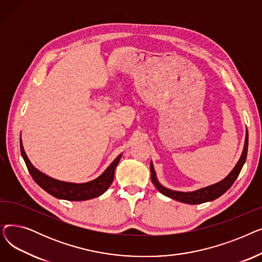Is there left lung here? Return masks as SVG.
I'll return each mask as SVG.
<instances>
[{
    "mask_svg": "<svg viewBox=\"0 0 262 262\" xmlns=\"http://www.w3.org/2000/svg\"><path fill=\"white\" fill-rule=\"evenodd\" d=\"M247 146H249V133H247V130H246L244 147L242 150L241 157L238 160L235 168H233L230 171V173L221 182L215 183V184L207 186V187L201 188L199 190L191 191V192H183V191L171 190L169 188H166L164 186H162L159 183L158 178L156 176V172H155L152 161H150V166H149L150 180H152V183L154 184V186L156 187V189L160 192V193H162L163 195H166L170 199H173L175 201L182 202L185 204H190V205H196V204H202V203H206V202H211V201L220 198L221 195H223L237 180V177L239 176V173L241 172V169L246 160Z\"/></svg>",
    "mask_w": 262,
    "mask_h": 262,
    "instance_id": "obj_1",
    "label": "left lung"
}]
</instances>
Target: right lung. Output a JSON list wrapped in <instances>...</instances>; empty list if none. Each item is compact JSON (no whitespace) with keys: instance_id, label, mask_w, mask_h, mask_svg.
Returning <instances> with one entry per match:
<instances>
[{"instance_id":"add662e5","label":"right lung","mask_w":262,"mask_h":262,"mask_svg":"<svg viewBox=\"0 0 262 262\" xmlns=\"http://www.w3.org/2000/svg\"><path fill=\"white\" fill-rule=\"evenodd\" d=\"M20 149H21V155L27 167V170H29L30 174L32 175L33 180L41 188H42L45 191H47L51 195H53L54 198L60 199V200H67V201H75V202L87 201V200H91L102 195L109 188V186L112 185L114 181L116 168L122 157V154H120L112 163L109 164V167L99 177H96L95 180L88 183L75 184V183H67V182L55 180V178H52L46 175L45 173L35 168L25 153L22 139H20Z\"/></svg>"}]
</instances>
